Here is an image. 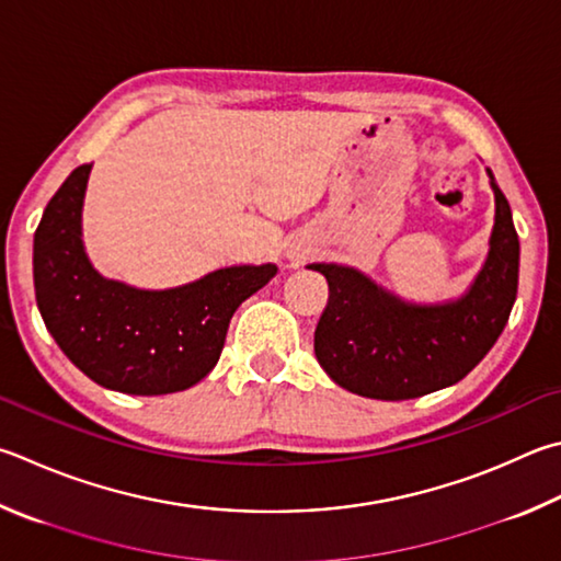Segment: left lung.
<instances>
[{
	"label": "left lung",
	"mask_w": 561,
	"mask_h": 561,
	"mask_svg": "<svg viewBox=\"0 0 561 561\" xmlns=\"http://www.w3.org/2000/svg\"><path fill=\"white\" fill-rule=\"evenodd\" d=\"M485 174L495 220L483 267L461 297L407 301L348 264H307L329 282V304L313 333L316 360L343 390L412 400L466 378L493 348L515 304L520 240L493 171Z\"/></svg>",
	"instance_id": "left-lung-1"
}]
</instances>
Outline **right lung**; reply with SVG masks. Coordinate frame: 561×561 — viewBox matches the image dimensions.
Returning <instances> with one entry per match:
<instances>
[{
    "label": "right lung",
    "instance_id": "obj_1",
    "mask_svg": "<svg viewBox=\"0 0 561 561\" xmlns=\"http://www.w3.org/2000/svg\"><path fill=\"white\" fill-rule=\"evenodd\" d=\"M90 169L78 167L64 181L36 228L41 319L68 360L107 390H188L216 368L232 313L277 274V264H236L171 289L103 277L83 242Z\"/></svg>",
    "mask_w": 561,
    "mask_h": 561
}]
</instances>
